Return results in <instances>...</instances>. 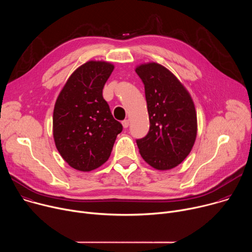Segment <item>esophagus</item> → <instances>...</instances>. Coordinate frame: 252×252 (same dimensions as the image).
Masks as SVG:
<instances>
[{
  "mask_svg": "<svg viewBox=\"0 0 252 252\" xmlns=\"http://www.w3.org/2000/svg\"><path fill=\"white\" fill-rule=\"evenodd\" d=\"M123 126L125 127V128H126V127H128V126H129V121L128 120H125V121H123Z\"/></svg>",
  "mask_w": 252,
  "mask_h": 252,
  "instance_id": "esophagus-1",
  "label": "esophagus"
}]
</instances>
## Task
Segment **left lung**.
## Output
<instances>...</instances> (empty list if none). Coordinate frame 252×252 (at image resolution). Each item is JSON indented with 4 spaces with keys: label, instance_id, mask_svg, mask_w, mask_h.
<instances>
[{
    "label": "left lung",
    "instance_id": "left-lung-1",
    "mask_svg": "<svg viewBox=\"0 0 252 252\" xmlns=\"http://www.w3.org/2000/svg\"><path fill=\"white\" fill-rule=\"evenodd\" d=\"M145 85L150 119L148 134L136 139L139 154L151 166L167 170L189 155L197 132L193 100L177 78L157 63L135 68Z\"/></svg>",
    "mask_w": 252,
    "mask_h": 252
}]
</instances>
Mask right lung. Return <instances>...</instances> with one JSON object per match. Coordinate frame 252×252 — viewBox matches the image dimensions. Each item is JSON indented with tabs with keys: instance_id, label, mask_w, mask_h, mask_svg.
Returning a JSON list of instances; mask_svg holds the SVG:
<instances>
[{
	"instance_id": "1",
	"label": "right lung",
	"mask_w": 252,
	"mask_h": 252,
	"mask_svg": "<svg viewBox=\"0 0 252 252\" xmlns=\"http://www.w3.org/2000/svg\"><path fill=\"white\" fill-rule=\"evenodd\" d=\"M115 66L90 61L70 75L54 109L53 134L57 150L73 168L91 171L109 159L123 126L102 96Z\"/></svg>"
}]
</instances>
